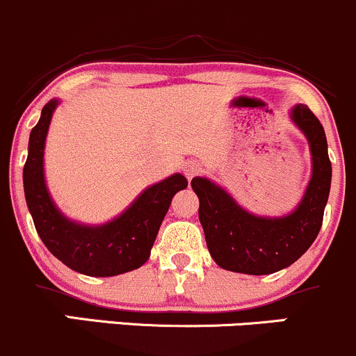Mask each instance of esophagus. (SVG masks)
Wrapping results in <instances>:
<instances>
[{"label":"esophagus","mask_w":356,"mask_h":356,"mask_svg":"<svg viewBox=\"0 0 356 356\" xmlns=\"http://www.w3.org/2000/svg\"><path fill=\"white\" fill-rule=\"evenodd\" d=\"M201 170H202L201 163L194 162V160H191V162H187L184 165V175L187 179H189V181H191V179L196 177V175L201 174Z\"/></svg>","instance_id":"obj_1"}]
</instances>
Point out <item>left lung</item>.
<instances>
[{
  "instance_id": "1",
  "label": "left lung",
  "mask_w": 356,
  "mask_h": 356,
  "mask_svg": "<svg viewBox=\"0 0 356 356\" xmlns=\"http://www.w3.org/2000/svg\"><path fill=\"white\" fill-rule=\"evenodd\" d=\"M306 135L312 175L302 199L286 216H255L206 177L191 181L199 197V221L213 260L225 270L250 275L279 272L300 259L318 236L331 187V162L323 124L306 104L291 111Z\"/></svg>"
}]
</instances>
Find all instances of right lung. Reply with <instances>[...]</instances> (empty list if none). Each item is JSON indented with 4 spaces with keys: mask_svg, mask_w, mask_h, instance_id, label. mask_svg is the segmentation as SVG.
Listing matches in <instances>:
<instances>
[{
    "mask_svg": "<svg viewBox=\"0 0 356 356\" xmlns=\"http://www.w3.org/2000/svg\"><path fill=\"white\" fill-rule=\"evenodd\" d=\"M58 99L42 109L29 140L23 167V189L35 228L49 252L72 270L89 277H113L142 267L150 257L172 197L187 187L182 174L147 187L118 218L104 225H81L58 211L47 191L44 148L50 120Z\"/></svg>",
    "mask_w": 356,
    "mask_h": 356,
    "instance_id": "1",
    "label": "right lung"
}]
</instances>
